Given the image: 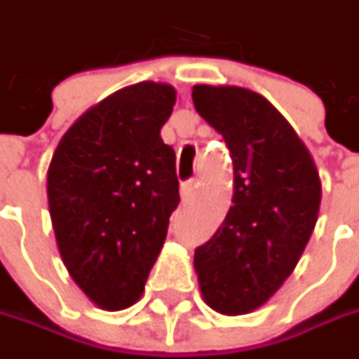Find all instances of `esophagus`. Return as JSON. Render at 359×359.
I'll use <instances>...</instances> for the list:
<instances>
[{
    "instance_id": "obj_1",
    "label": "esophagus",
    "mask_w": 359,
    "mask_h": 359,
    "mask_svg": "<svg viewBox=\"0 0 359 359\" xmlns=\"http://www.w3.org/2000/svg\"><path fill=\"white\" fill-rule=\"evenodd\" d=\"M196 186H198L196 180H187V182H184V184H182V198H184V200H189V196L194 194Z\"/></svg>"
}]
</instances>
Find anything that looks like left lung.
<instances>
[{"label": "left lung", "mask_w": 359, "mask_h": 359, "mask_svg": "<svg viewBox=\"0 0 359 359\" xmlns=\"http://www.w3.org/2000/svg\"><path fill=\"white\" fill-rule=\"evenodd\" d=\"M191 100L224 135L233 163V205L196 248L201 296L219 313H248L278 292L304 254L318 222L320 175L296 131L259 93L196 86Z\"/></svg>", "instance_id": "8db88e82"}]
</instances>
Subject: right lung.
I'll use <instances>...</instances> for the list:
<instances>
[{"label": "right lung", "mask_w": 359, "mask_h": 359, "mask_svg": "<svg viewBox=\"0 0 359 359\" xmlns=\"http://www.w3.org/2000/svg\"><path fill=\"white\" fill-rule=\"evenodd\" d=\"M173 104L165 83L123 88L77 119L51 158L48 201L60 254L104 310L140 299L180 203L175 151L159 135Z\"/></svg>", "instance_id": "right-lung-1"}]
</instances>
